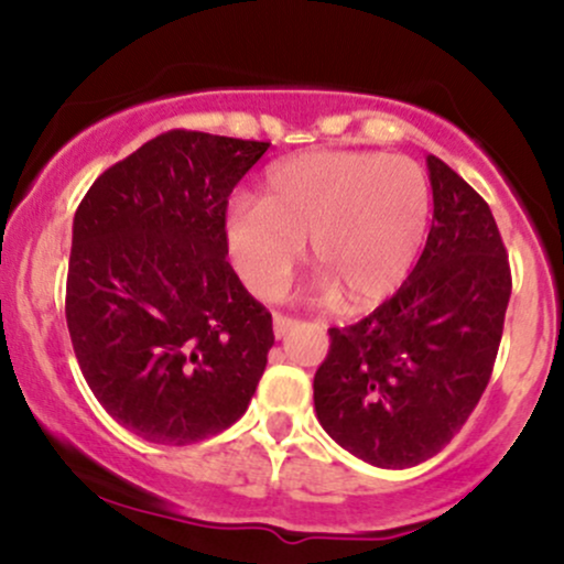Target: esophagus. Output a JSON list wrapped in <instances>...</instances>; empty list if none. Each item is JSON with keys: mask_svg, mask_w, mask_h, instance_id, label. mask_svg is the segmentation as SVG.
Segmentation results:
<instances>
[{"mask_svg": "<svg viewBox=\"0 0 564 564\" xmlns=\"http://www.w3.org/2000/svg\"><path fill=\"white\" fill-rule=\"evenodd\" d=\"M296 326H300V321L289 318V315H275V318H273V332H275L278 339H283V336H289L291 332H294Z\"/></svg>", "mask_w": 564, "mask_h": 564, "instance_id": "1", "label": "esophagus"}]
</instances>
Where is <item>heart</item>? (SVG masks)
Returning <instances> with one entry per match:
<instances>
[{
    "label": "heart",
    "mask_w": 564,
    "mask_h": 564,
    "mask_svg": "<svg viewBox=\"0 0 564 564\" xmlns=\"http://www.w3.org/2000/svg\"><path fill=\"white\" fill-rule=\"evenodd\" d=\"M430 225V187L413 161L371 151H313L268 172L262 198L225 206L223 238L241 281L262 300L286 289L313 241L345 310H368L411 273ZM326 294L334 292L326 286Z\"/></svg>",
    "instance_id": "heart-1"
}]
</instances>
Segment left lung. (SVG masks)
<instances>
[{
    "instance_id": "1",
    "label": "left lung",
    "mask_w": 564,
    "mask_h": 564,
    "mask_svg": "<svg viewBox=\"0 0 564 564\" xmlns=\"http://www.w3.org/2000/svg\"><path fill=\"white\" fill-rule=\"evenodd\" d=\"M432 217L416 268L347 328L315 371V413L341 448L381 469L416 467L451 443L480 403L511 294L490 206L445 161L426 159Z\"/></svg>"
}]
</instances>
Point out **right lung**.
Masks as SVG:
<instances>
[{
  "instance_id": "right-lung-1",
  "label": "right lung",
  "mask_w": 564,
  "mask_h": 564,
  "mask_svg": "<svg viewBox=\"0 0 564 564\" xmlns=\"http://www.w3.org/2000/svg\"><path fill=\"white\" fill-rule=\"evenodd\" d=\"M268 148L172 129L102 172L76 209L70 345L97 403L148 443L228 430L268 366L273 315L223 238L228 196Z\"/></svg>"
}]
</instances>
